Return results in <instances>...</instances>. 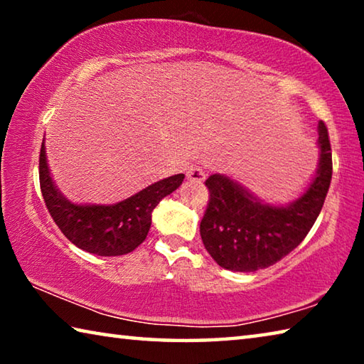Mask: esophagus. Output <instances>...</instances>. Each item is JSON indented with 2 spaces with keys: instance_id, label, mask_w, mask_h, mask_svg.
<instances>
[{
  "instance_id": "1",
  "label": "esophagus",
  "mask_w": 364,
  "mask_h": 364,
  "mask_svg": "<svg viewBox=\"0 0 364 364\" xmlns=\"http://www.w3.org/2000/svg\"><path fill=\"white\" fill-rule=\"evenodd\" d=\"M188 180L191 181H204L205 180V170L199 167V165H191L188 168Z\"/></svg>"
}]
</instances>
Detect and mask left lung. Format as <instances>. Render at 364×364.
I'll list each match as a JSON object with an SVG mask.
<instances>
[{
	"label": "left lung",
	"mask_w": 364,
	"mask_h": 364,
	"mask_svg": "<svg viewBox=\"0 0 364 364\" xmlns=\"http://www.w3.org/2000/svg\"><path fill=\"white\" fill-rule=\"evenodd\" d=\"M321 147L316 175L297 200L286 207L264 204L225 175L205 180L207 210L200 221V237L221 268L257 271L268 268L297 247L321 212L332 178L328 128L318 123Z\"/></svg>",
	"instance_id": "obj_1"
}]
</instances>
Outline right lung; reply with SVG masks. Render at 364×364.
Listing matches in <instances>:
<instances>
[{"label": "right lung", "mask_w": 364, "mask_h": 364, "mask_svg": "<svg viewBox=\"0 0 364 364\" xmlns=\"http://www.w3.org/2000/svg\"><path fill=\"white\" fill-rule=\"evenodd\" d=\"M183 180V173L168 176L114 205H77L54 186L45 143H41L40 188L48 212L64 236L90 254L125 255L143 244L151 228L152 210L165 196L180 188Z\"/></svg>", "instance_id": "add662e5"}]
</instances>
